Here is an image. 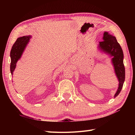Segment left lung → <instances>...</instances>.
I'll return each instance as SVG.
<instances>
[{"mask_svg": "<svg viewBox=\"0 0 135 135\" xmlns=\"http://www.w3.org/2000/svg\"><path fill=\"white\" fill-rule=\"evenodd\" d=\"M103 39V41L99 42L98 49L112 57V63L113 65L114 72L119 81L118 88L114 96L115 98L120 93L125 80L123 52L116 38L109 34L108 32L104 31Z\"/></svg>", "mask_w": 135, "mask_h": 135, "instance_id": "8db88e82", "label": "left lung"}]
</instances>
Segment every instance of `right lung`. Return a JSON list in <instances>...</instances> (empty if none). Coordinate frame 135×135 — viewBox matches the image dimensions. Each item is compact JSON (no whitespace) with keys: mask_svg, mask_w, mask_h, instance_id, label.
<instances>
[{"mask_svg":"<svg viewBox=\"0 0 135 135\" xmlns=\"http://www.w3.org/2000/svg\"><path fill=\"white\" fill-rule=\"evenodd\" d=\"M31 38V35H26L20 37L16 40V41L12 46L10 53L11 59L10 70L12 75H13V71L16 67V64L21 59Z\"/></svg>","mask_w":135,"mask_h":135,"instance_id":"add662e5","label":"right lung"}]
</instances>
